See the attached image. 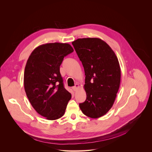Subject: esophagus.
Instances as JSON below:
<instances>
[{
  "label": "esophagus",
  "instance_id": "1",
  "mask_svg": "<svg viewBox=\"0 0 152 152\" xmlns=\"http://www.w3.org/2000/svg\"><path fill=\"white\" fill-rule=\"evenodd\" d=\"M79 84H77V83H76L73 87V91H76L77 90H78V88H79Z\"/></svg>",
  "mask_w": 152,
  "mask_h": 152
}]
</instances>
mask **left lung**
<instances>
[{"instance_id": "left-lung-1", "label": "left lung", "mask_w": 152, "mask_h": 152, "mask_svg": "<svg viewBox=\"0 0 152 152\" xmlns=\"http://www.w3.org/2000/svg\"><path fill=\"white\" fill-rule=\"evenodd\" d=\"M72 45L85 71L86 99L79 103L82 112L90 118L105 115L112 107L118 91L121 70L114 51L98 38H79Z\"/></svg>"}]
</instances>
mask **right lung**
I'll return each mask as SVG.
<instances>
[{"instance_id": "right-lung-1", "label": "right lung", "mask_w": 152, "mask_h": 152, "mask_svg": "<svg viewBox=\"0 0 152 152\" xmlns=\"http://www.w3.org/2000/svg\"><path fill=\"white\" fill-rule=\"evenodd\" d=\"M73 51L67 43H47L35 48L27 61L24 73L26 96L34 110L48 120L62 117L71 99L59 67L64 58Z\"/></svg>"}]
</instances>
